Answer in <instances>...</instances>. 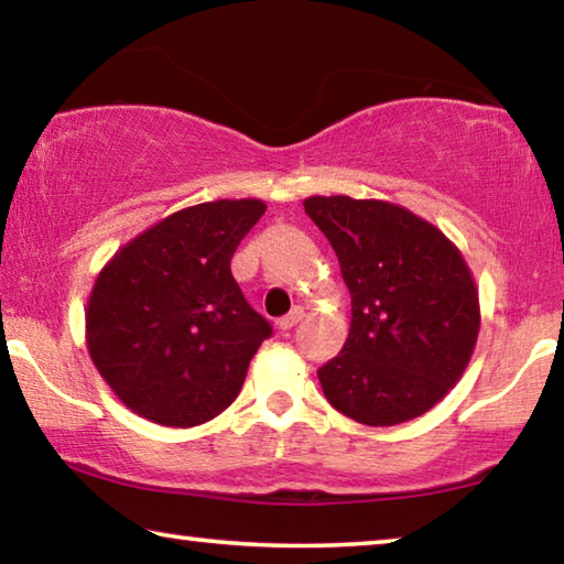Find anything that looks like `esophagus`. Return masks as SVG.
<instances>
[{
    "instance_id": "34e87169",
    "label": "esophagus",
    "mask_w": 564,
    "mask_h": 564,
    "mask_svg": "<svg viewBox=\"0 0 564 564\" xmlns=\"http://www.w3.org/2000/svg\"><path fill=\"white\" fill-rule=\"evenodd\" d=\"M301 318H303V308H301V305H295V308L289 313V316H283V318L275 321V326H279L281 330H291Z\"/></svg>"
}]
</instances>
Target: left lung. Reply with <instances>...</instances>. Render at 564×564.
Segmentation results:
<instances>
[{"mask_svg":"<svg viewBox=\"0 0 564 564\" xmlns=\"http://www.w3.org/2000/svg\"><path fill=\"white\" fill-rule=\"evenodd\" d=\"M303 206L350 291L346 346L318 370L328 403L373 427L427 413L463 378L480 330L463 253L398 204L311 196Z\"/></svg>","mask_w":564,"mask_h":564,"instance_id":"1","label":"left lung"}]
</instances>
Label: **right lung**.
I'll list each match as a JSON object with an SVG mask.
<instances>
[{"label":"right lung","instance_id":"right-lung-1","mask_svg":"<svg viewBox=\"0 0 564 564\" xmlns=\"http://www.w3.org/2000/svg\"><path fill=\"white\" fill-rule=\"evenodd\" d=\"M259 198H221L166 216L121 246L87 303V348L123 405L151 423L194 427L234 403L271 323L231 273Z\"/></svg>","mask_w":564,"mask_h":564}]
</instances>
